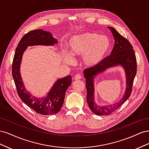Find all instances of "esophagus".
<instances>
[{"label": "esophagus", "mask_w": 149, "mask_h": 149, "mask_svg": "<svg viewBox=\"0 0 149 149\" xmlns=\"http://www.w3.org/2000/svg\"><path fill=\"white\" fill-rule=\"evenodd\" d=\"M81 78H82L81 75L80 74H76V75L74 76V79L75 80H79V79H81Z\"/></svg>", "instance_id": "1"}]
</instances>
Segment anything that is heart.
I'll return each mask as SVG.
<instances>
[{
    "mask_svg": "<svg viewBox=\"0 0 149 149\" xmlns=\"http://www.w3.org/2000/svg\"><path fill=\"white\" fill-rule=\"evenodd\" d=\"M68 45L71 54L83 56L84 63L89 66L100 63L110 48L107 37L91 32L74 36ZM68 59H71V56H68Z\"/></svg>",
    "mask_w": 149,
    "mask_h": 149,
    "instance_id": "obj_1",
    "label": "heart"
}]
</instances>
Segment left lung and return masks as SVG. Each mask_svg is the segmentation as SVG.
<instances>
[{
  "label": "left lung",
  "mask_w": 149,
  "mask_h": 149,
  "mask_svg": "<svg viewBox=\"0 0 149 149\" xmlns=\"http://www.w3.org/2000/svg\"><path fill=\"white\" fill-rule=\"evenodd\" d=\"M108 28L111 30L115 40L114 45L110 55L104 58L98 65L84 70L87 90V102L91 111L98 116L109 115L123 104L132 93L134 80L137 73V60L132 45L128 40L119 34L116 29L112 27ZM118 64L124 67L127 76V89L125 96L116 105L99 107L94 103L93 101V78L94 76L108 67Z\"/></svg>",
  "instance_id": "left-lung-1"
}]
</instances>
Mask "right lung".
I'll return each instance as SVG.
<instances>
[{
	"label": "right lung",
	"instance_id": "add662e5",
	"mask_svg": "<svg viewBox=\"0 0 149 149\" xmlns=\"http://www.w3.org/2000/svg\"><path fill=\"white\" fill-rule=\"evenodd\" d=\"M57 42V40L48 31L41 29L30 31L24 35L18 43L13 59L12 74L18 94L25 104L37 113L42 115H53L60 111L64 102L65 93L71 84V76L69 75L58 79L48 93L47 97L40 100L32 97L25 89L20 74V65L22 55L27 46L37 45H53Z\"/></svg>",
	"mask_w": 149,
	"mask_h": 149
}]
</instances>
